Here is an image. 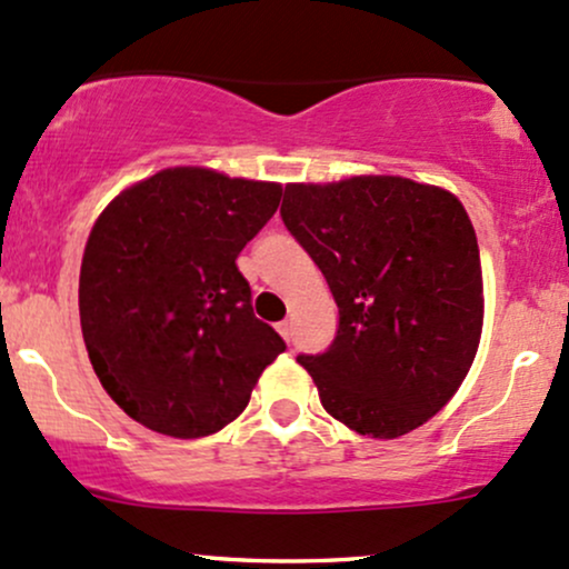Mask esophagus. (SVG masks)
I'll use <instances>...</instances> for the list:
<instances>
[{"label":"esophagus","mask_w":569,"mask_h":569,"mask_svg":"<svg viewBox=\"0 0 569 569\" xmlns=\"http://www.w3.org/2000/svg\"><path fill=\"white\" fill-rule=\"evenodd\" d=\"M277 331L282 333L284 341H290V339H292V322H290V320H282V322H279V326H277Z\"/></svg>","instance_id":"obj_1"}]
</instances>
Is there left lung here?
<instances>
[{
	"mask_svg": "<svg viewBox=\"0 0 569 569\" xmlns=\"http://www.w3.org/2000/svg\"><path fill=\"white\" fill-rule=\"evenodd\" d=\"M279 213L339 307L331 347L298 356L326 412L375 439L423 426L480 345V249L461 200L401 176H352L287 184Z\"/></svg>",
	"mask_w": 569,
	"mask_h": 569,
	"instance_id": "obj_1",
	"label": "left lung"
}]
</instances>
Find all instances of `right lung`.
<instances>
[{
    "instance_id": "obj_1",
    "label": "right lung",
    "mask_w": 569,
    "mask_h": 569,
    "mask_svg": "<svg viewBox=\"0 0 569 569\" xmlns=\"http://www.w3.org/2000/svg\"><path fill=\"white\" fill-rule=\"evenodd\" d=\"M279 200L271 181L168 168L116 194L91 228L78 284L83 341L102 388L146 429L217 433L284 352L236 266Z\"/></svg>"
}]
</instances>
